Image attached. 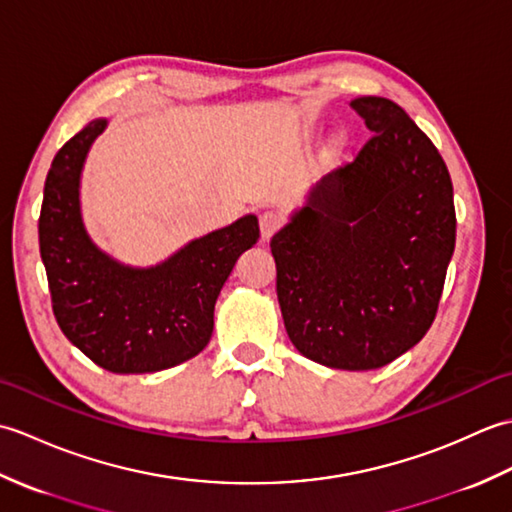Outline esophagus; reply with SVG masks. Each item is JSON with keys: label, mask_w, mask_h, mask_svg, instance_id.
<instances>
[{"label": "esophagus", "mask_w": 512, "mask_h": 512, "mask_svg": "<svg viewBox=\"0 0 512 512\" xmlns=\"http://www.w3.org/2000/svg\"><path fill=\"white\" fill-rule=\"evenodd\" d=\"M279 226H281L279 213L264 211L262 215H259V228H262V239H264V242H268V239L275 235V231H277Z\"/></svg>", "instance_id": "obj_1"}]
</instances>
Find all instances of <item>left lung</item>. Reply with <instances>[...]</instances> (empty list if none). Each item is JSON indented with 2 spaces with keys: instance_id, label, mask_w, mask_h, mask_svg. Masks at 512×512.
<instances>
[{
  "instance_id": "1",
  "label": "left lung",
  "mask_w": 512,
  "mask_h": 512,
  "mask_svg": "<svg viewBox=\"0 0 512 512\" xmlns=\"http://www.w3.org/2000/svg\"><path fill=\"white\" fill-rule=\"evenodd\" d=\"M372 138L312 184L270 239L292 345L365 372L416 345L436 319L455 248L453 184L436 145L383 96L352 101Z\"/></svg>"
}]
</instances>
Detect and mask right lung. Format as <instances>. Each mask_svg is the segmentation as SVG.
Segmentation results:
<instances>
[{
	"instance_id": "add662e5",
	"label": "right lung",
	"mask_w": 512,
	"mask_h": 512,
	"mask_svg": "<svg viewBox=\"0 0 512 512\" xmlns=\"http://www.w3.org/2000/svg\"><path fill=\"white\" fill-rule=\"evenodd\" d=\"M110 118H94L54 156L39 217L52 310L68 341L114 374H149L198 356L220 290L259 239L253 213L195 237L154 266H132L94 242L81 209L88 154Z\"/></svg>"
}]
</instances>
